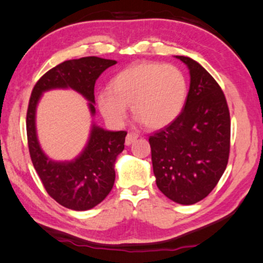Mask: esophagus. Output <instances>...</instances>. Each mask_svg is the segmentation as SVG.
<instances>
[{"label":"esophagus","instance_id":"obj_1","mask_svg":"<svg viewBox=\"0 0 263 263\" xmlns=\"http://www.w3.org/2000/svg\"><path fill=\"white\" fill-rule=\"evenodd\" d=\"M137 138H138V136L136 135V133H133V132H130V133H127V136H126V139H125V145H131L132 143H135V141L137 140Z\"/></svg>","mask_w":263,"mask_h":263}]
</instances>
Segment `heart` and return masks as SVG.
I'll list each match as a JSON object with an SVG mask.
<instances>
[{
  "label": "heart",
  "instance_id": "b5f03b06",
  "mask_svg": "<svg viewBox=\"0 0 263 263\" xmlns=\"http://www.w3.org/2000/svg\"><path fill=\"white\" fill-rule=\"evenodd\" d=\"M111 91L98 95L102 115L111 124L122 125L131 106L136 119L149 130L167 126L184 109L187 82L173 65L154 62L139 63L122 70L112 78Z\"/></svg>",
  "mask_w": 263,
  "mask_h": 263
}]
</instances>
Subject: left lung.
I'll list each match as a JSON object with an SVG mask.
<instances>
[{
    "label": "left lung",
    "instance_id": "left-lung-1",
    "mask_svg": "<svg viewBox=\"0 0 263 263\" xmlns=\"http://www.w3.org/2000/svg\"><path fill=\"white\" fill-rule=\"evenodd\" d=\"M176 57L190 70L185 106L148 141L158 189L174 202L193 205L213 191L226 170L231 118L215 79L192 58Z\"/></svg>",
    "mask_w": 263,
    "mask_h": 263
}]
</instances>
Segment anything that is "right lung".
<instances>
[{
  "label": "right lung",
  "instance_id": "add662e5",
  "mask_svg": "<svg viewBox=\"0 0 263 263\" xmlns=\"http://www.w3.org/2000/svg\"><path fill=\"white\" fill-rule=\"evenodd\" d=\"M116 61L83 57L65 61L42 76L32 89L27 112V137L32 165L45 191L69 210L87 211L101 203L115 184V162L124 149L125 131H107L92 124L84 149L71 161H55L43 152L36 132V109L42 93L72 89L89 101L95 116V84Z\"/></svg>",
  "mask_w": 263,
  "mask_h": 263
}]
</instances>
